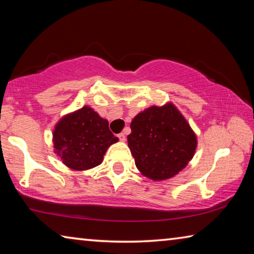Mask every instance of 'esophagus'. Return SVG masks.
<instances>
[{"mask_svg": "<svg viewBox=\"0 0 254 254\" xmlns=\"http://www.w3.org/2000/svg\"><path fill=\"white\" fill-rule=\"evenodd\" d=\"M118 136H119L120 141H122V142H124V141L127 140V136H126V134H124V133H120V134H119Z\"/></svg>", "mask_w": 254, "mask_h": 254, "instance_id": "obj_1", "label": "esophagus"}]
</instances>
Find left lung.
I'll list each match as a JSON object with an SVG mask.
<instances>
[{"instance_id": "1", "label": "left lung", "mask_w": 254, "mask_h": 254, "mask_svg": "<svg viewBox=\"0 0 254 254\" xmlns=\"http://www.w3.org/2000/svg\"><path fill=\"white\" fill-rule=\"evenodd\" d=\"M128 148L145 177L166 180L182 171L194 157L197 137L171 103L140 112L131 122Z\"/></svg>"}]
</instances>
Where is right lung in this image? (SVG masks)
Masks as SVG:
<instances>
[{
    "label": "right lung",
    "instance_id": "obj_1",
    "mask_svg": "<svg viewBox=\"0 0 254 254\" xmlns=\"http://www.w3.org/2000/svg\"><path fill=\"white\" fill-rule=\"evenodd\" d=\"M55 153L74 170H87L101 165L111 144L119 139L110 131L107 120L92 107L84 106L60 119L53 134Z\"/></svg>",
    "mask_w": 254,
    "mask_h": 254
}]
</instances>
